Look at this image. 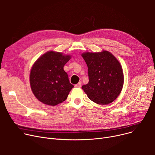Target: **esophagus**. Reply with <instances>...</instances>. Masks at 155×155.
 <instances>
[{
  "label": "esophagus",
  "instance_id": "1",
  "mask_svg": "<svg viewBox=\"0 0 155 155\" xmlns=\"http://www.w3.org/2000/svg\"><path fill=\"white\" fill-rule=\"evenodd\" d=\"M75 87H81V82H79L78 84H75Z\"/></svg>",
  "mask_w": 155,
  "mask_h": 155
}]
</instances>
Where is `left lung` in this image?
<instances>
[{
  "instance_id": "1",
  "label": "left lung",
  "mask_w": 155,
  "mask_h": 155,
  "mask_svg": "<svg viewBox=\"0 0 155 155\" xmlns=\"http://www.w3.org/2000/svg\"><path fill=\"white\" fill-rule=\"evenodd\" d=\"M87 66L89 83L82 89L91 101L100 105L111 104L119 95L124 84L121 65L109 51L82 54Z\"/></svg>"
}]
</instances>
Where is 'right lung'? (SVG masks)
Listing matches in <instances>:
<instances>
[{"instance_id": "obj_1", "label": "right lung", "mask_w": 155, "mask_h": 155, "mask_svg": "<svg viewBox=\"0 0 155 155\" xmlns=\"http://www.w3.org/2000/svg\"><path fill=\"white\" fill-rule=\"evenodd\" d=\"M71 58L68 55L48 51L34 64L30 72L31 90L43 104L55 106L63 102L74 87L64 66Z\"/></svg>"}]
</instances>
